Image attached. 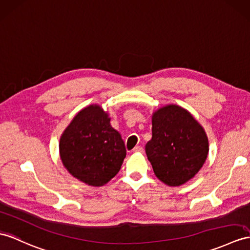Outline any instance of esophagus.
<instances>
[{
    "instance_id": "obj_1",
    "label": "esophagus",
    "mask_w": 250,
    "mask_h": 250,
    "mask_svg": "<svg viewBox=\"0 0 250 250\" xmlns=\"http://www.w3.org/2000/svg\"><path fill=\"white\" fill-rule=\"evenodd\" d=\"M132 150H133V153H143V147L142 146H136V147Z\"/></svg>"
}]
</instances>
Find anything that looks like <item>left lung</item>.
Returning <instances> with one entry per match:
<instances>
[{
    "instance_id": "8db88e82",
    "label": "left lung",
    "mask_w": 250,
    "mask_h": 250,
    "mask_svg": "<svg viewBox=\"0 0 250 250\" xmlns=\"http://www.w3.org/2000/svg\"><path fill=\"white\" fill-rule=\"evenodd\" d=\"M151 131L145 151L157 177L171 187L193 178L209 151L208 138L197 121L184 108L169 105L154 113Z\"/></svg>"
}]
</instances>
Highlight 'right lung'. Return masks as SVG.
<instances>
[{
  "instance_id": "1",
  "label": "right lung",
  "mask_w": 250,
  "mask_h": 250,
  "mask_svg": "<svg viewBox=\"0 0 250 250\" xmlns=\"http://www.w3.org/2000/svg\"><path fill=\"white\" fill-rule=\"evenodd\" d=\"M60 158L75 178L101 187L120 171L126 156L124 141L100 106L83 109L62 133Z\"/></svg>"
}]
</instances>
